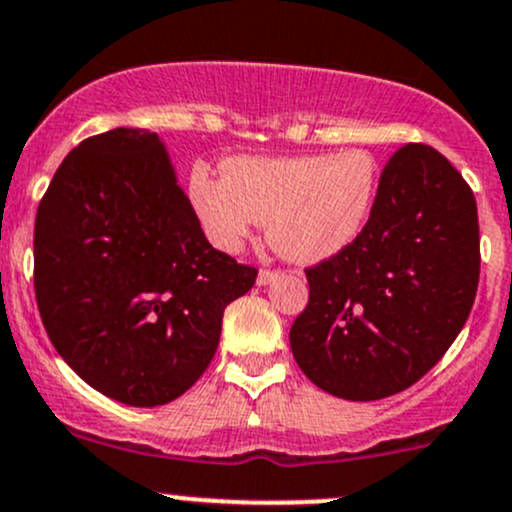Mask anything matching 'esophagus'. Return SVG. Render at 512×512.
Segmentation results:
<instances>
[{"label": "esophagus", "instance_id": "esophagus-1", "mask_svg": "<svg viewBox=\"0 0 512 512\" xmlns=\"http://www.w3.org/2000/svg\"><path fill=\"white\" fill-rule=\"evenodd\" d=\"M277 277H279L277 269H260V274H257V284L267 286V284H272Z\"/></svg>", "mask_w": 512, "mask_h": 512}]
</instances>
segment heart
I'll use <instances>...</instances> for the list:
<instances>
[{"instance_id":"obj_1","label":"heart","mask_w":512,"mask_h":512,"mask_svg":"<svg viewBox=\"0 0 512 512\" xmlns=\"http://www.w3.org/2000/svg\"><path fill=\"white\" fill-rule=\"evenodd\" d=\"M379 165L367 150L233 157L226 174L194 170L189 201L213 245L238 252L260 223L289 260L320 262L350 247L372 216Z\"/></svg>"}]
</instances>
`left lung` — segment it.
Returning a JSON list of instances; mask_svg holds the SVG:
<instances>
[{
	"instance_id": "obj_1",
	"label": "left lung",
	"mask_w": 512,
	"mask_h": 512,
	"mask_svg": "<svg viewBox=\"0 0 512 512\" xmlns=\"http://www.w3.org/2000/svg\"><path fill=\"white\" fill-rule=\"evenodd\" d=\"M479 267L469 184L430 145H403L355 243L306 269L308 306L289 333L296 364L345 401L408 389L464 328Z\"/></svg>"
}]
</instances>
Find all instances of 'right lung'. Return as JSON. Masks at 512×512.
I'll return each mask as SVG.
<instances>
[{
  "label": "right lung",
  "mask_w": 512,
  "mask_h": 512,
  "mask_svg": "<svg viewBox=\"0 0 512 512\" xmlns=\"http://www.w3.org/2000/svg\"><path fill=\"white\" fill-rule=\"evenodd\" d=\"M257 269L206 240L157 133L82 140L36 213L33 284L43 325L80 379L136 408L192 389L223 311Z\"/></svg>",
  "instance_id": "1"
}]
</instances>
